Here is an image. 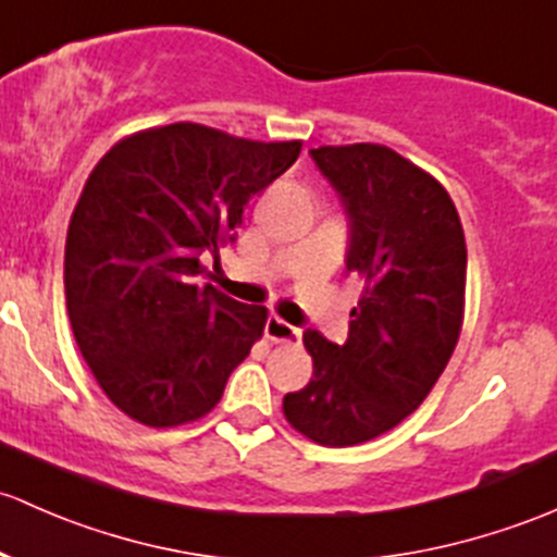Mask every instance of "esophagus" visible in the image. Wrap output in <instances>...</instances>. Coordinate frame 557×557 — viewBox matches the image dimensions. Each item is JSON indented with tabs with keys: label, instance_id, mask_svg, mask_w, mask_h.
Wrapping results in <instances>:
<instances>
[{
	"label": "esophagus",
	"instance_id": "1",
	"mask_svg": "<svg viewBox=\"0 0 557 557\" xmlns=\"http://www.w3.org/2000/svg\"><path fill=\"white\" fill-rule=\"evenodd\" d=\"M263 333H267L269 342H274V344H298L301 342V331H298L296 325L285 323V320L277 318V314H269Z\"/></svg>",
	"mask_w": 557,
	"mask_h": 557
}]
</instances>
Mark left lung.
<instances>
[{
	"instance_id": "1",
	"label": "left lung",
	"mask_w": 557,
	"mask_h": 557,
	"mask_svg": "<svg viewBox=\"0 0 557 557\" xmlns=\"http://www.w3.org/2000/svg\"><path fill=\"white\" fill-rule=\"evenodd\" d=\"M347 213V274L362 280L344 344L304 333L312 379L285 419L320 446L373 441L421 406L465 318L467 245L448 191L379 144L309 149Z\"/></svg>"
}]
</instances>
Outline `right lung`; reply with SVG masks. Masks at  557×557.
<instances>
[{
    "mask_svg": "<svg viewBox=\"0 0 557 557\" xmlns=\"http://www.w3.org/2000/svg\"><path fill=\"white\" fill-rule=\"evenodd\" d=\"M298 151L175 122L120 140L90 173L66 234V309L92 376L131 419L205 417L261 338L267 307L195 277Z\"/></svg>",
    "mask_w": 557,
    "mask_h": 557,
    "instance_id": "right-lung-1",
    "label": "right lung"
}]
</instances>
